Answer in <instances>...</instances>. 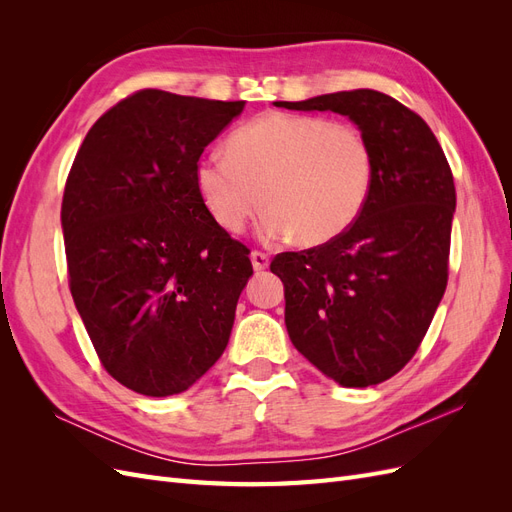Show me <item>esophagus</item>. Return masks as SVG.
Returning <instances> with one entry per match:
<instances>
[{"label": "esophagus", "instance_id": "34e87169", "mask_svg": "<svg viewBox=\"0 0 512 512\" xmlns=\"http://www.w3.org/2000/svg\"><path fill=\"white\" fill-rule=\"evenodd\" d=\"M250 258H252V267H254V271H265V269L269 267V254H265V252H258V250H254V252L250 254Z\"/></svg>", "mask_w": 512, "mask_h": 512}]
</instances>
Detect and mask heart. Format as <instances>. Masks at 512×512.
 <instances>
[{
	"mask_svg": "<svg viewBox=\"0 0 512 512\" xmlns=\"http://www.w3.org/2000/svg\"><path fill=\"white\" fill-rule=\"evenodd\" d=\"M371 151L350 123L265 113L228 138V156L207 153L196 188L211 218L237 235L262 200V237L305 245L333 241L359 218L371 188Z\"/></svg>",
	"mask_w": 512,
	"mask_h": 512,
	"instance_id": "1",
	"label": "heart"
}]
</instances>
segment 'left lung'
I'll use <instances>...</instances> for the list:
<instances>
[{"label":"left lung","instance_id":"8db88e82","mask_svg":"<svg viewBox=\"0 0 512 512\" xmlns=\"http://www.w3.org/2000/svg\"><path fill=\"white\" fill-rule=\"evenodd\" d=\"M359 126L371 188L354 224L333 241L277 254L290 342L324 376L365 389L395 376L433 320L448 282L455 181L431 128L374 89L284 102Z\"/></svg>","mask_w":512,"mask_h":512}]
</instances>
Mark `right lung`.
<instances>
[{
  "mask_svg": "<svg viewBox=\"0 0 512 512\" xmlns=\"http://www.w3.org/2000/svg\"><path fill=\"white\" fill-rule=\"evenodd\" d=\"M243 106L141 89L91 126L70 168L72 299L104 369L141 395H177L207 374L254 273L196 188L205 147Z\"/></svg>",
  "mask_w": 512,
  "mask_h": 512,
  "instance_id": "right-lung-1",
  "label": "right lung"
}]
</instances>
